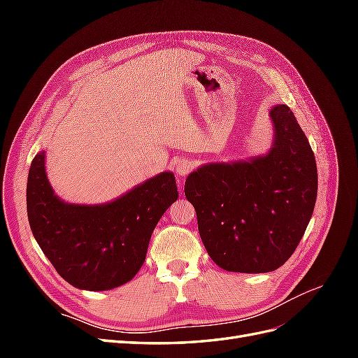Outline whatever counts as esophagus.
<instances>
[{"mask_svg": "<svg viewBox=\"0 0 358 358\" xmlns=\"http://www.w3.org/2000/svg\"><path fill=\"white\" fill-rule=\"evenodd\" d=\"M192 167H194V164L192 162L189 161V159H187V158H182V159H179L178 162H176V166H175V171H176V175L179 176V178H185L188 173L192 170Z\"/></svg>", "mask_w": 358, "mask_h": 358, "instance_id": "34e87169", "label": "esophagus"}]
</instances>
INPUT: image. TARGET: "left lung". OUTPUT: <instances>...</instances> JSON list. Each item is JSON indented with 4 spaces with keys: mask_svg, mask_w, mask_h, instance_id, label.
<instances>
[{
    "mask_svg": "<svg viewBox=\"0 0 358 358\" xmlns=\"http://www.w3.org/2000/svg\"><path fill=\"white\" fill-rule=\"evenodd\" d=\"M273 142L264 155L208 162L189 173L185 197L201 242L227 272L266 273L296 251L315 208V155L285 104L268 110Z\"/></svg>",
    "mask_w": 358,
    "mask_h": 358,
    "instance_id": "obj_1",
    "label": "left lung"
}]
</instances>
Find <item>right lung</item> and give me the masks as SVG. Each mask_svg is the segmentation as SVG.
I'll return each instance as SVG.
<instances>
[{
  "mask_svg": "<svg viewBox=\"0 0 358 358\" xmlns=\"http://www.w3.org/2000/svg\"><path fill=\"white\" fill-rule=\"evenodd\" d=\"M46 152L31 162L27 210L31 231L62 279L79 289L106 291L131 280L143 266L150 236L179 197L171 171H162L112 201L61 200L46 175Z\"/></svg>",
  "mask_w": 358,
  "mask_h": 358,
  "instance_id": "right-lung-1",
  "label": "right lung"
}]
</instances>
